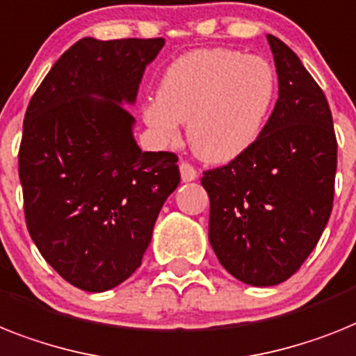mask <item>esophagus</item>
Listing matches in <instances>:
<instances>
[{"label":"esophagus","instance_id":"obj_1","mask_svg":"<svg viewBox=\"0 0 356 356\" xmlns=\"http://www.w3.org/2000/svg\"><path fill=\"white\" fill-rule=\"evenodd\" d=\"M180 175H181V180L184 181H193V180H196L198 172H196V169L191 165L189 161H180Z\"/></svg>","mask_w":356,"mask_h":356}]
</instances>
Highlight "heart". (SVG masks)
<instances>
[{
	"mask_svg": "<svg viewBox=\"0 0 356 356\" xmlns=\"http://www.w3.org/2000/svg\"><path fill=\"white\" fill-rule=\"evenodd\" d=\"M277 90V72L262 56L202 49L167 67L158 98L147 102L143 118L165 142H176L180 123L187 122L193 151L205 161L225 163L262 134Z\"/></svg>",
	"mask_w": 356,
	"mask_h": 356,
	"instance_id": "1",
	"label": "heart"
}]
</instances>
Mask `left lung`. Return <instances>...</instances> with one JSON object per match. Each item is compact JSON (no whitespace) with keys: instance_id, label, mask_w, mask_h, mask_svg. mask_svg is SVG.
Listing matches in <instances>:
<instances>
[{"instance_id":"obj_1","label":"left lung","mask_w":356,"mask_h":356,"mask_svg":"<svg viewBox=\"0 0 356 356\" xmlns=\"http://www.w3.org/2000/svg\"><path fill=\"white\" fill-rule=\"evenodd\" d=\"M278 99L258 140L227 165L204 171L209 242L249 286L293 277L316 248L333 209L337 136L325 94L298 56L267 34Z\"/></svg>"}]
</instances>
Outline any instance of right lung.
Returning a JSON list of instances; mask_svg holds the SVG:
<instances>
[{
    "label": "right lung",
    "instance_id": "add662e5",
    "mask_svg": "<svg viewBox=\"0 0 356 356\" xmlns=\"http://www.w3.org/2000/svg\"><path fill=\"white\" fill-rule=\"evenodd\" d=\"M163 43L76 41L26 107L17 154L26 229L78 289L102 293L136 271L161 205L180 184L178 156L142 152L122 105L136 99Z\"/></svg>",
    "mask_w": 356,
    "mask_h": 356
}]
</instances>
